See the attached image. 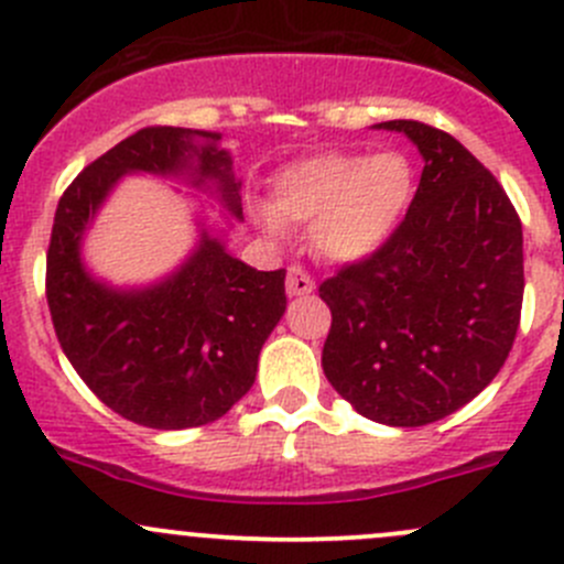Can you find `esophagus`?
I'll list each match as a JSON object with an SVG mask.
<instances>
[{"mask_svg": "<svg viewBox=\"0 0 564 564\" xmlns=\"http://www.w3.org/2000/svg\"><path fill=\"white\" fill-rule=\"evenodd\" d=\"M316 289L314 278L308 275V272L303 270V267H289L286 272V294L289 297H305V294H311Z\"/></svg>", "mask_w": 564, "mask_h": 564, "instance_id": "34e87169", "label": "esophagus"}]
</instances>
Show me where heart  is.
<instances>
[{"label": "heart", "mask_w": 564, "mask_h": 564, "mask_svg": "<svg viewBox=\"0 0 564 564\" xmlns=\"http://www.w3.org/2000/svg\"><path fill=\"white\" fill-rule=\"evenodd\" d=\"M414 166L403 152H322L272 180V204L256 207L261 229L281 240L286 226L311 224V248L333 264L377 256L409 213Z\"/></svg>", "instance_id": "heart-1"}]
</instances>
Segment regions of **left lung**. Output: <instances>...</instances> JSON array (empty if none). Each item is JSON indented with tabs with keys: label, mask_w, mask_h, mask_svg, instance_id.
Here are the masks:
<instances>
[{
	"label": "left lung",
	"mask_w": 564,
	"mask_h": 564,
	"mask_svg": "<svg viewBox=\"0 0 564 564\" xmlns=\"http://www.w3.org/2000/svg\"><path fill=\"white\" fill-rule=\"evenodd\" d=\"M423 158L392 240L318 286L333 311L324 377L362 417L436 423L480 395L513 349L524 300L521 220L494 174L451 133L392 119Z\"/></svg>",
	"instance_id": "1"
}]
</instances>
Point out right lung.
Returning <instances> with one entry per match:
<instances>
[{
  "instance_id": "obj_1",
  "label": "right lung",
  "mask_w": 564,
  "mask_h": 564,
  "mask_svg": "<svg viewBox=\"0 0 564 564\" xmlns=\"http://www.w3.org/2000/svg\"><path fill=\"white\" fill-rule=\"evenodd\" d=\"M224 135L144 128L89 163L54 215L45 294L62 351L124 420L158 431L215 423L253 388L264 340L286 311V270L261 272L229 250L242 180ZM158 175L221 204L194 214L192 253L152 284L117 288L88 270L83 242L122 175Z\"/></svg>"
}]
</instances>
